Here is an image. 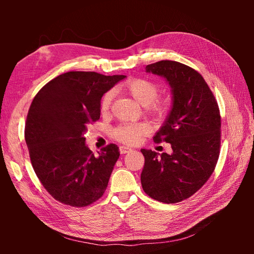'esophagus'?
<instances>
[{"instance_id": "34e87169", "label": "esophagus", "mask_w": 254, "mask_h": 254, "mask_svg": "<svg viewBox=\"0 0 254 254\" xmlns=\"http://www.w3.org/2000/svg\"><path fill=\"white\" fill-rule=\"evenodd\" d=\"M132 150V148L127 147V146H120V153L121 154H127V153H130Z\"/></svg>"}]
</instances>
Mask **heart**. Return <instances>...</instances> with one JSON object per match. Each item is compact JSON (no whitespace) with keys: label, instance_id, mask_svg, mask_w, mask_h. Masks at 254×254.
Listing matches in <instances>:
<instances>
[{"label":"heart","instance_id":"b5f03b06","mask_svg":"<svg viewBox=\"0 0 254 254\" xmlns=\"http://www.w3.org/2000/svg\"><path fill=\"white\" fill-rule=\"evenodd\" d=\"M120 89L138 102L139 105L146 108L147 112L155 117L161 118L167 115L169 110V101L167 99H156L158 96V86L154 82L146 78H130L124 82ZM112 100V93L108 91L104 95L100 102V109L102 112L108 111ZM147 127L141 123L123 124L118 127L113 131V137L117 141L124 144H135L139 141Z\"/></svg>","mask_w":254,"mask_h":254}]
</instances>
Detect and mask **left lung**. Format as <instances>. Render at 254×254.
<instances>
[{
    "instance_id": "8db88e82",
    "label": "left lung",
    "mask_w": 254,
    "mask_h": 254,
    "mask_svg": "<svg viewBox=\"0 0 254 254\" xmlns=\"http://www.w3.org/2000/svg\"><path fill=\"white\" fill-rule=\"evenodd\" d=\"M146 72L164 77L172 95L171 109L154 142L170 143L172 153L141 149V182L156 201L177 203L190 197L212 176L220 147L217 101L202 75L176 61L148 64Z\"/></svg>"
}]
</instances>
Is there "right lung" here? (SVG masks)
I'll use <instances>...</instances> for the list:
<instances>
[{"label": "right lung", "instance_id": "add662e5", "mask_svg": "<svg viewBox=\"0 0 254 254\" xmlns=\"http://www.w3.org/2000/svg\"><path fill=\"white\" fill-rule=\"evenodd\" d=\"M126 75L67 72L42 87L32 100L25 127L31 165L53 198L75 207L99 199L120 156L109 144L95 156L85 142L100 118L102 96Z\"/></svg>", "mask_w": 254, "mask_h": 254}]
</instances>
